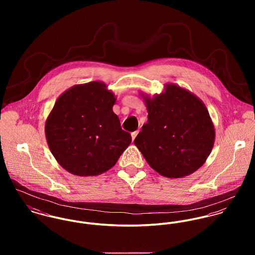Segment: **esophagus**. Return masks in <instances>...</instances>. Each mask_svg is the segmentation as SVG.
<instances>
[{"mask_svg": "<svg viewBox=\"0 0 255 255\" xmlns=\"http://www.w3.org/2000/svg\"><path fill=\"white\" fill-rule=\"evenodd\" d=\"M138 132H139V130H136V131H134V132H132V133H131V139H132V141L135 139V137L137 136Z\"/></svg>", "mask_w": 255, "mask_h": 255, "instance_id": "1", "label": "esophagus"}]
</instances>
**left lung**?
Segmentation results:
<instances>
[{"label":"left lung","instance_id":"8db88e82","mask_svg":"<svg viewBox=\"0 0 255 255\" xmlns=\"http://www.w3.org/2000/svg\"><path fill=\"white\" fill-rule=\"evenodd\" d=\"M144 100L148 121L134 139L149 166L163 177L184 178L207 160L215 128L201 99L175 83Z\"/></svg>","mask_w":255,"mask_h":255}]
</instances>
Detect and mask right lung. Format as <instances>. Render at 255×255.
<instances>
[{
    "mask_svg": "<svg viewBox=\"0 0 255 255\" xmlns=\"http://www.w3.org/2000/svg\"><path fill=\"white\" fill-rule=\"evenodd\" d=\"M117 97L102 81L76 84L62 93L45 123L47 143L69 173L94 177L115 166L131 142L113 112Z\"/></svg>",
    "mask_w": 255,
    "mask_h": 255,
    "instance_id": "add662e5",
    "label": "right lung"
}]
</instances>
